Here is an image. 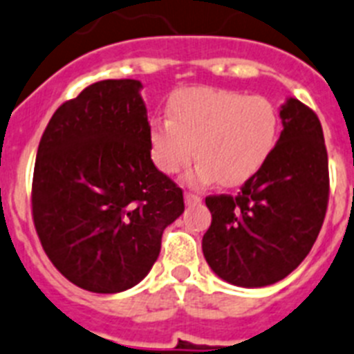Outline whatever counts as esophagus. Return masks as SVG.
I'll return each instance as SVG.
<instances>
[{
    "label": "esophagus",
    "instance_id": "34e87169",
    "mask_svg": "<svg viewBox=\"0 0 354 354\" xmlns=\"http://www.w3.org/2000/svg\"><path fill=\"white\" fill-rule=\"evenodd\" d=\"M184 202H186L188 206H197V204H201L202 202V197L201 195H197V193L186 192L184 193Z\"/></svg>",
    "mask_w": 354,
    "mask_h": 354
}]
</instances>
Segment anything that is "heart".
Segmentation results:
<instances>
[{"instance_id":"1","label":"heart","mask_w":354,"mask_h":354,"mask_svg":"<svg viewBox=\"0 0 354 354\" xmlns=\"http://www.w3.org/2000/svg\"><path fill=\"white\" fill-rule=\"evenodd\" d=\"M168 116L150 129L153 162L162 174L175 175L192 162L197 148L195 183L216 179L227 188L247 183L268 161L279 136V114L270 100L238 91H179Z\"/></svg>"}]
</instances>
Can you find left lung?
I'll return each mask as SVG.
<instances>
[{
	"label": "left lung",
	"mask_w": 354,
	"mask_h": 354,
	"mask_svg": "<svg viewBox=\"0 0 354 354\" xmlns=\"http://www.w3.org/2000/svg\"><path fill=\"white\" fill-rule=\"evenodd\" d=\"M283 131L265 166L236 197L206 198L211 225L202 252L211 270L234 286L259 288L285 279L312 250L329 197L328 152L317 114L288 98Z\"/></svg>",
	"instance_id": "obj_1"
}]
</instances>
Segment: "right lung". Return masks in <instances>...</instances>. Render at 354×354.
Here are the masks:
<instances>
[{"instance_id": "obj_1", "label": "right lung", "mask_w": 354, "mask_h": 354, "mask_svg": "<svg viewBox=\"0 0 354 354\" xmlns=\"http://www.w3.org/2000/svg\"><path fill=\"white\" fill-rule=\"evenodd\" d=\"M140 80H102L60 105L39 143L32 214L42 249L73 285L118 294L147 276L184 211L156 168Z\"/></svg>"}]
</instances>
